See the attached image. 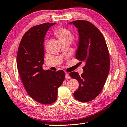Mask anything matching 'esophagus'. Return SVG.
Instances as JSON below:
<instances>
[{"instance_id":"esophagus-1","label":"esophagus","mask_w":127,"mask_h":127,"mask_svg":"<svg viewBox=\"0 0 127 127\" xmlns=\"http://www.w3.org/2000/svg\"><path fill=\"white\" fill-rule=\"evenodd\" d=\"M66 79H70L71 78V76L69 75L68 73H66Z\"/></svg>"}]
</instances>
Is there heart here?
I'll return each mask as SVG.
<instances>
[{"instance_id": "heart-1", "label": "heart", "mask_w": 127, "mask_h": 127, "mask_svg": "<svg viewBox=\"0 0 127 127\" xmlns=\"http://www.w3.org/2000/svg\"><path fill=\"white\" fill-rule=\"evenodd\" d=\"M54 35L57 37L59 41L69 42L71 43L73 40V33L69 29L66 28H58L54 31Z\"/></svg>"}]
</instances>
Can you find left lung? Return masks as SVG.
<instances>
[{
    "label": "left lung",
    "instance_id": "1",
    "mask_svg": "<svg viewBox=\"0 0 127 127\" xmlns=\"http://www.w3.org/2000/svg\"><path fill=\"white\" fill-rule=\"evenodd\" d=\"M78 29L79 43L75 58L84 61V72L69 73L77 79L79 86L73 93L75 99L81 102L94 100L100 94L106 82L110 70V56L105 38L95 25L87 21L70 22Z\"/></svg>",
    "mask_w": 127,
    "mask_h": 127
}]
</instances>
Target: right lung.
<instances>
[{
  "mask_svg": "<svg viewBox=\"0 0 127 127\" xmlns=\"http://www.w3.org/2000/svg\"><path fill=\"white\" fill-rule=\"evenodd\" d=\"M55 23L33 26L24 33L19 43L17 66L19 76L29 96L42 104L57 99L58 88L65 78L64 71L42 68L44 62V39L49 28Z\"/></svg>",
  "mask_w": 127,
  "mask_h": 127,
  "instance_id": "add662e5",
  "label": "right lung"
}]
</instances>
